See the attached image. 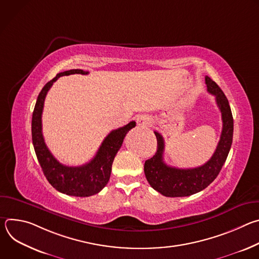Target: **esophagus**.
I'll use <instances>...</instances> for the list:
<instances>
[{"instance_id":"34e87169","label":"esophagus","mask_w":259,"mask_h":259,"mask_svg":"<svg viewBox=\"0 0 259 259\" xmlns=\"http://www.w3.org/2000/svg\"><path fill=\"white\" fill-rule=\"evenodd\" d=\"M136 123H137V125H138L139 127H147V126L151 125L152 121H151V118H150L149 116H146V115H140V116L137 117Z\"/></svg>"}]
</instances>
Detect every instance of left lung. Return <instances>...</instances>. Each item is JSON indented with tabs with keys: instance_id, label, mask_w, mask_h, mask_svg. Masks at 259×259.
<instances>
[{
	"instance_id": "1",
	"label": "left lung",
	"mask_w": 259,
	"mask_h": 259,
	"mask_svg": "<svg viewBox=\"0 0 259 259\" xmlns=\"http://www.w3.org/2000/svg\"><path fill=\"white\" fill-rule=\"evenodd\" d=\"M207 91L215 96L223 119V131L211 159L197 168L179 169L165 164L163 154L165 142L163 136L155 131L158 141L157 153L144 163V174L151 187L165 197H188L206 189L217 177L230 153L234 119L231 106L225 93L208 76L205 77Z\"/></svg>"
}]
</instances>
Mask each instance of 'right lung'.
I'll return each instance as SVG.
<instances>
[{"mask_svg":"<svg viewBox=\"0 0 259 259\" xmlns=\"http://www.w3.org/2000/svg\"><path fill=\"white\" fill-rule=\"evenodd\" d=\"M81 73L87 75L83 69H70L59 72L41 90L36 99L31 119V136L33 149L42 167L44 175L51 186L58 192L73 197H90L99 193L107 184L112 172L114 159L121 149L128 131L135 127L134 121L113 130L102 141L95 157L87 164L69 167L59 163L47 147L42 133V113L45 97L53 83L62 76Z\"/></svg>","mask_w":259,"mask_h":259,"instance_id":"obj_1","label":"right lung"}]
</instances>
